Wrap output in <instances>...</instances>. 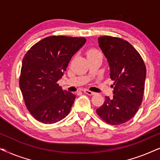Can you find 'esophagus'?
Wrapping results in <instances>:
<instances>
[{
  "instance_id": "1",
  "label": "esophagus",
  "mask_w": 160,
  "mask_h": 160,
  "mask_svg": "<svg viewBox=\"0 0 160 160\" xmlns=\"http://www.w3.org/2000/svg\"><path fill=\"white\" fill-rule=\"evenodd\" d=\"M84 93H86V94H87V95H95V92H92V91H89V90H87V89H84Z\"/></svg>"
}]
</instances>
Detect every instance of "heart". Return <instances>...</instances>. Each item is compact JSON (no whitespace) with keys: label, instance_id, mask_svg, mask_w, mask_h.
Returning <instances> with one entry per match:
<instances>
[{"label":"heart","instance_id":"1","mask_svg":"<svg viewBox=\"0 0 160 160\" xmlns=\"http://www.w3.org/2000/svg\"><path fill=\"white\" fill-rule=\"evenodd\" d=\"M87 57H90V56L96 55V54H101V53H100L99 50L96 49H89L87 50Z\"/></svg>","mask_w":160,"mask_h":160}]
</instances>
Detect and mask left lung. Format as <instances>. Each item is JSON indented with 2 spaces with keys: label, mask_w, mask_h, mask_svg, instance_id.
Wrapping results in <instances>:
<instances>
[{
  "label": "left lung",
  "mask_w": 160,
  "mask_h": 160,
  "mask_svg": "<svg viewBox=\"0 0 160 160\" xmlns=\"http://www.w3.org/2000/svg\"><path fill=\"white\" fill-rule=\"evenodd\" d=\"M114 83L112 98L106 96L97 113L107 123L118 125L134 117L143 100L146 68L141 56L130 43L111 36L98 38Z\"/></svg>",
  "instance_id": "obj_1"
}]
</instances>
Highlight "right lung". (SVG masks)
Returning a JSON list of instances; mask_svg holds the SVG:
<instances>
[{
    "label": "right lung",
    "mask_w": 160,
    "mask_h": 160,
    "mask_svg": "<svg viewBox=\"0 0 160 160\" xmlns=\"http://www.w3.org/2000/svg\"><path fill=\"white\" fill-rule=\"evenodd\" d=\"M86 38L53 36L32 46L24 57L19 87L31 115L43 124L56 123L71 111L76 95L58 82Z\"/></svg>",
    "instance_id": "right-lung-1"
}]
</instances>
